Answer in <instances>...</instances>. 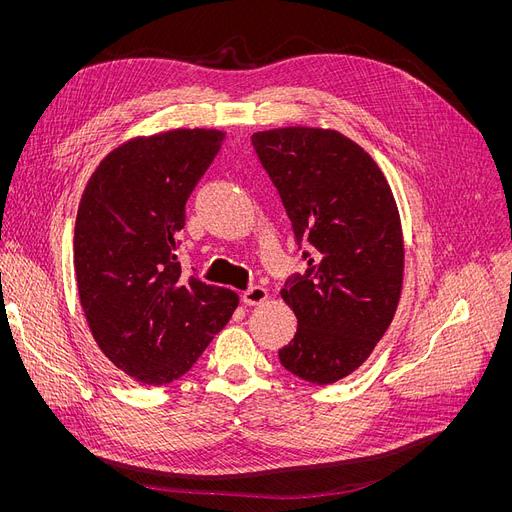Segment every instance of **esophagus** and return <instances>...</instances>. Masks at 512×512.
I'll return each mask as SVG.
<instances>
[{
  "label": "esophagus",
  "mask_w": 512,
  "mask_h": 512,
  "mask_svg": "<svg viewBox=\"0 0 512 512\" xmlns=\"http://www.w3.org/2000/svg\"><path fill=\"white\" fill-rule=\"evenodd\" d=\"M267 301V290L263 286H251L249 290L242 292V303L253 307V305H261Z\"/></svg>",
  "instance_id": "obj_1"
}]
</instances>
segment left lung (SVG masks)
<instances>
[{
    "instance_id": "obj_1",
    "label": "left lung",
    "mask_w": 512,
    "mask_h": 512,
    "mask_svg": "<svg viewBox=\"0 0 512 512\" xmlns=\"http://www.w3.org/2000/svg\"><path fill=\"white\" fill-rule=\"evenodd\" d=\"M251 141L294 238L309 245L305 274L280 290L299 324L280 363L305 382L334 384L367 361L398 307L405 240L392 188L338 130L284 126Z\"/></svg>"
}]
</instances>
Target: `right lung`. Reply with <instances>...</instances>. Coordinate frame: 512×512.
Listing matches in <instances>:
<instances>
[{
	"label": "right lung",
	"instance_id": "add662e5",
	"mask_svg": "<svg viewBox=\"0 0 512 512\" xmlns=\"http://www.w3.org/2000/svg\"><path fill=\"white\" fill-rule=\"evenodd\" d=\"M226 132L174 128L107 153L80 197L74 272L91 334L122 373L161 386L195 365L238 307L234 290L182 276L184 205Z\"/></svg>",
	"mask_w": 512,
	"mask_h": 512
}]
</instances>
